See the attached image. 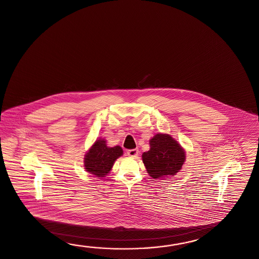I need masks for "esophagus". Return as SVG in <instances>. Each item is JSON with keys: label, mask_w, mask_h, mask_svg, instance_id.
<instances>
[{"label": "esophagus", "mask_w": 259, "mask_h": 259, "mask_svg": "<svg viewBox=\"0 0 259 259\" xmlns=\"http://www.w3.org/2000/svg\"><path fill=\"white\" fill-rule=\"evenodd\" d=\"M127 155L132 158H136L138 155V149H134V150H129L127 151Z\"/></svg>", "instance_id": "1"}]
</instances>
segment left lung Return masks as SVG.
I'll list each match as a JSON object with an SVG mask.
<instances>
[{
	"label": "left lung",
	"instance_id": "1",
	"mask_svg": "<svg viewBox=\"0 0 259 259\" xmlns=\"http://www.w3.org/2000/svg\"><path fill=\"white\" fill-rule=\"evenodd\" d=\"M142 161L152 179H172L182 169L186 151L170 135L158 133L150 138V150L142 154Z\"/></svg>",
	"mask_w": 259,
	"mask_h": 259
}]
</instances>
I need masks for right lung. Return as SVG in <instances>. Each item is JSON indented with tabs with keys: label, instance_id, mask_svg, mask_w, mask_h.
I'll list each match as a JSON object with an SVG mask.
<instances>
[{
	"label": "right lung",
	"instance_id": "add662e5",
	"mask_svg": "<svg viewBox=\"0 0 259 259\" xmlns=\"http://www.w3.org/2000/svg\"><path fill=\"white\" fill-rule=\"evenodd\" d=\"M123 154L120 146L108 147L105 138H99L87 150L83 166L85 171L97 178H105L112 169L116 160Z\"/></svg>",
	"mask_w": 259,
	"mask_h": 259
}]
</instances>
